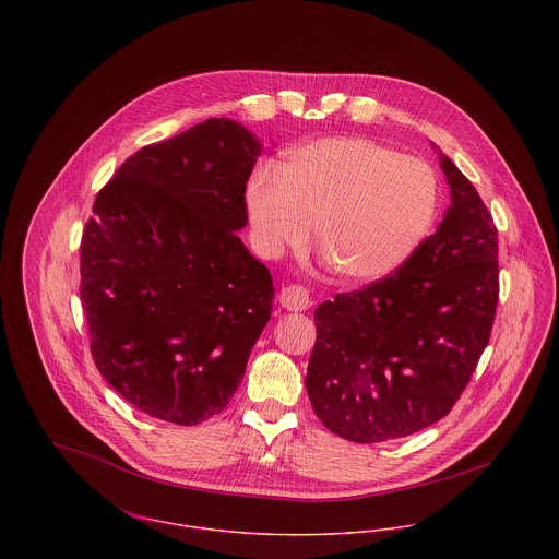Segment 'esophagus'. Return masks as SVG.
Listing matches in <instances>:
<instances>
[{"label": "esophagus", "mask_w": 559, "mask_h": 559, "mask_svg": "<svg viewBox=\"0 0 559 559\" xmlns=\"http://www.w3.org/2000/svg\"><path fill=\"white\" fill-rule=\"evenodd\" d=\"M280 301H282V308L290 310V312H304L312 306V299H310V293L299 286V284H290V286H284L282 293H280Z\"/></svg>", "instance_id": "34e87169"}]
</instances>
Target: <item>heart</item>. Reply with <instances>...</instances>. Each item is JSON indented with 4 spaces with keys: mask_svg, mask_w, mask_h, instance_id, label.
Wrapping results in <instances>:
<instances>
[{
    "mask_svg": "<svg viewBox=\"0 0 559 559\" xmlns=\"http://www.w3.org/2000/svg\"><path fill=\"white\" fill-rule=\"evenodd\" d=\"M439 178L424 159L366 138H324L297 146L280 165L253 171L245 202L266 255L301 247L317 226V249L346 284L396 273L428 237L439 211Z\"/></svg>",
    "mask_w": 559,
    "mask_h": 559,
    "instance_id": "b5f03b06",
    "label": "heart"
}]
</instances>
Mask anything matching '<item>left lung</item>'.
Returning <instances> with one entry per match:
<instances>
[{
	"label": "left lung",
	"instance_id": "left-lung-1",
	"mask_svg": "<svg viewBox=\"0 0 559 559\" xmlns=\"http://www.w3.org/2000/svg\"><path fill=\"white\" fill-rule=\"evenodd\" d=\"M439 163L450 206L437 233L390 277L314 312L306 390L320 421L355 443L400 439L445 417L490 337L497 228L467 176L441 153Z\"/></svg>",
	"mask_w": 559,
	"mask_h": 559
}]
</instances>
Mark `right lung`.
Returning a JSON list of instances; mask_svg holds the SVG:
<instances>
[{
    "label": "right lung",
    "instance_id": "1",
    "mask_svg": "<svg viewBox=\"0 0 559 559\" xmlns=\"http://www.w3.org/2000/svg\"><path fill=\"white\" fill-rule=\"evenodd\" d=\"M262 153L230 118L144 146L98 191L81 304L105 381L178 426L222 413L271 319L273 280L239 239Z\"/></svg>",
    "mask_w": 559,
    "mask_h": 559
}]
</instances>
